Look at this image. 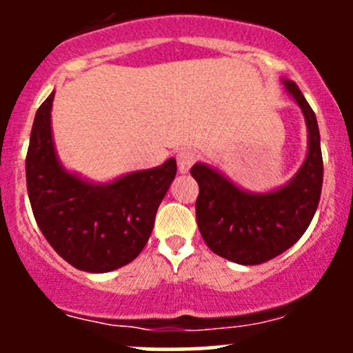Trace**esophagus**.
<instances>
[{
  "label": "esophagus",
  "mask_w": 353,
  "mask_h": 353,
  "mask_svg": "<svg viewBox=\"0 0 353 353\" xmlns=\"http://www.w3.org/2000/svg\"><path fill=\"white\" fill-rule=\"evenodd\" d=\"M176 160H177V169H179V172L186 174L188 170L191 169V165L198 160V154L193 150V148H183V150L177 152Z\"/></svg>",
  "instance_id": "obj_1"
}]
</instances>
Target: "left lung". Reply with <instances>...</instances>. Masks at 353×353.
Returning a JSON list of instances; mask_svg holds the SVG:
<instances>
[{
	"label": "left lung",
	"mask_w": 353,
	"mask_h": 353,
	"mask_svg": "<svg viewBox=\"0 0 353 353\" xmlns=\"http://www.w3.org/2000/svg\"><path fill=\"white\" fill-rule=\"evenodd\" d=\"M283 83L301 105L309 130L305 162L287 186L273 193L251 194L203 163L191 167L199 186V234L215 254L239 265H261L297 243L321 198L323 155L316 114L294 81Z\"/></svg>",
	"instance_id": "8db88e82"
}]
</instances>
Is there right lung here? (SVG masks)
I'll use <instances>...</instances> for the list:
<instances>
[{"mask_svg":"<svg viewBox=\"0 0 353 353\" xmlns=\"http://www.w3.org/2000/svg\"><path fill=\"white\" fill-rule=\"evenodd\" d=\"M49 95L35 114L25 172L32 212L48 243L71 266L105 273L133 261L176 176V160L94 186L61 169L51 134Z\"/></svg>","mask_w":353,"mask_h":353,"instance_id":"obj_1","label":"right lung"}]
</instances>
